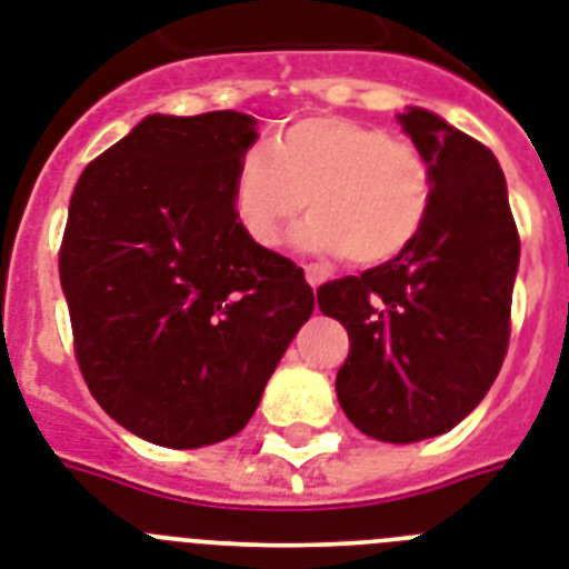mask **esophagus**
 Segmentation results:
<instances>
[{
    "instance_id": "esophagus-1",
    "label": "esophagus",
    "mask_w": 569,
    "mask_h": 569,
    "mask_svg": "<svg viewBox=\"0 0 569 569\" xmlns=\"http://www.w3.org/2000/svg\"><path fill=\"white\" fill-rule=\"evenodd\" d=\"M303 274H307V283L312 286V289H318V286L327 280V271L321 269V266H307V269H303Z\"/></svg>"
}]
</instances>
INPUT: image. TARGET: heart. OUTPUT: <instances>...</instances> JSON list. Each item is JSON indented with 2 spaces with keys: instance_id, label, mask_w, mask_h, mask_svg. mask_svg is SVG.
Listing matches in <instances>:
<instances>
[{
  "instance_id": "1",
  "label": "heart",
  "mask_w": 569,
  "mask_h": 569,
  "mask_svg": "<svg viewBox=\"0 0 569 569\" xmlns=\"http://www.w3.org/2000/svg\"><path fill=\"white\" fill-rule=\"evenodd\" d=\"M432 196V166L415 146L341 117L300 119L274 146H248L230 189L239 228L260 248L280 244L309 198L295 244L357 266L400 257L427 228Z\"/></svg>"
}]
</instances>
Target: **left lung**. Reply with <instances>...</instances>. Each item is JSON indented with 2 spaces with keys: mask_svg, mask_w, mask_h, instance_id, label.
Returning a JSON list of instances; mask_svg holds the SVG:
<instances>
[{
  "mask_svg": "<svg viewBox=\"0 0 569 569\" xmlns=\"http://www.w3.org/2000/svg\"><path fill=\"white\" fill-rule=\"evenodd\" d=\"M397 122L432 166L427 228L395 260L321 286L318 307L348 330L336 395L350 423L415 445L450 432L497 380L520 239L502 169L482 142L423 108Z\"/></svg>",
  "mask_w": 569,
  "mask_h": 569,
  "instance_id": "8db88e82",
  "label": "left lung"
}]
</instances>
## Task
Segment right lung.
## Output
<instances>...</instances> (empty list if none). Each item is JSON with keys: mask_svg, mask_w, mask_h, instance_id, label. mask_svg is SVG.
<instances>
[{"mask_svg": "<svg viewBox=\"0 0 569 569\" xmlns=\"http://www.w3.org/2000/svg\"><path fill=\"white\" fill-rule=\"evenodd\" d=\"M257 119L151 113L87 166L60 286L90 395L133 436L219 445L251 420L316 298L303 269L244 237L233 169Z\"/></svg>", "mask_w": 569, "mask_h": 569, "instance_id": "1", "label": "right lung"}]
</instances>
